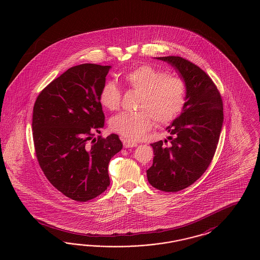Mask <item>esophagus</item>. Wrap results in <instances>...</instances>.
Wrapping results in <instances>:
<instances>
[{"label":"esophagus","instance_id":"obj_1","mask_svg":"<svg viewBox=\"0 0 260 260\" xmlns=\"http://www.w3.org/2000/svg\"><path fill=\"white\" fill-rule=\"evenodd\" d=\"M123 144H124V148H132V147H136L138 145L136 142H133L128 139H124Z\"/></svg>","mask_w":260,"mask_h":260}]
</instances>
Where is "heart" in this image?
<instances>
[{
  "label": "heart",
  "mask_w": 260,
  "mask_h": 260,
  "mask_svg": "<svg viewBox=\"0 0 260 260\" xmlns=\"http://www.w3.org/2000/svg\"><path fill=\"white\" fill-rule=\"evenodd\" d=\"M124 85L141 93L137 113L124 112L110 121L112 131L128 140H139L148 133L153 120L159 124H170L182 111L185 104L184 81L148 64L140 65L123 76ZM122 93L118 86L106 82L100 90L101 105L114 111L120 107Z\"/></svg>",
  "instance_id": "1"
}]
</instances>
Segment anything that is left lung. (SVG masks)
Wrapping results in <instances>:
<instances>
[{
	"label": "left lung",
	"mask_w": 260,
	"mask_h": 260,
	"mask_svg": "<svg viewBox=\"0 0 260 260\" xmlns=\"http://www.w3.org/2000/svg\"><path fill=\"white\" fill-rule=\"evenodd\" d=\"M172 65L186 86L185 104L166 129L171 145L151 144L153 165L149 183L165 192H177L193 184L207 171L219 140L223 124L222 99L210 77L180 56L156 57Z\"/></svg>",
	"instance_id": "left-lung-1"
}]
</instances>
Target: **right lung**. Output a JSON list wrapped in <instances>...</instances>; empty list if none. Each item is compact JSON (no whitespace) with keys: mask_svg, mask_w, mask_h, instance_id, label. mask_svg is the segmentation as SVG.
<instances>
[{"mask_svg":"<svg viewBox=\"0 0 260 260\" xmlns=\"http://www.w3.org/2000/svg\"><path fill=\"white\" fill-rule=\"evenodd\" d=\"M111 66L69 68L39 94L33 108V139L39 165L66 197L87 202L110 184L108 165L123 148L119 136L93 137L104 126L99 101Z\"/></svg>","mask_w":260,"mask_h":260,"instance_id":"right-lung-1","label":"right lung"}]
</instances>
